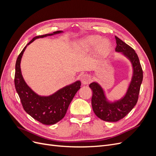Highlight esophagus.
I'll return each instance as SVG.
<instances>
[{
  "label": "esophagus",
  "instance_id": "esophagus-1",
  "mask_svg": "<svg viewBox=\"0 0 156 156\" xmlns=\"http://www.w3.org/2000/svg\"><path fill=\"white\" fill-rule=\"evenodd\" d=\"M81 82L83 84H88L91 81V78L90 77V75H87V74H84L81 75Z\"/></svg>",
  "mask_w": 156,
  "mask_h": 156
}]
</instances>
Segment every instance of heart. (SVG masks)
<instances>
[{
  "label": "heart",
  "mask_w": 156,
  "mask_h": 156,
  "mask_svg": "<svg viewBox=\"0 0 156 156\" xmlns=\"http://www.w3.org/2000/svg\"><path fill=\"white\" fill-rule=\"evenodd\" d=\"M111 49L110 40L106 37L90 35L78 40L73 47L74 51L78 55H84L93 49V53L99 58H105Z\"/></svg>",
  "instance_id": "1"
}]
</instances>
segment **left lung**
I'll return each instance as SVG.
<instances>
[{
	"label": "left lung",
	"mask_w": 156,
	"mask_h": 156,
	"mask_svg": "<svg viewBox=\"0 0 156 156\" xmlns=\"http://www.w3.org/2000/svg\"><path fill=\"white\" fill-rule=\"evenodd\" d=\"M116 48L115 51L120 53L131 64L133 74L124 95L119 100H108L105 90L100 84L92 82L90 88L92 90V106L96 115L107 122H117L123 119L133 109L138 100L143 72L140 61L135 51L130 46L115 36Z\"/></svg>",
	"instance_id": "8db88e82"
}]
</instances>
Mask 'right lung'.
Listing matches in <instances>:
<instances>
[{
  "label": "right lung",
  "mask_w": 156,
  "mask_h": 156,
  "mask_svg": "<svg viewBox=\"0 0 156 156\" xmlns=\"http://www.w3.org/2000/svg\"><path fill=\"white\" fill-rule=\"evenodd\" d=\"M63 33L58 30L51 34L34 37L18 56L16 63L15 87L24 110L33 119L45 125H53L62 120L67 112L71 101L81 88V83L77 81L59 89L49 96H40L28 85L21 70V61L27 47L38 38Z\"/></svg>",
  "instance_id": "add662e5"
}]
</instances>
